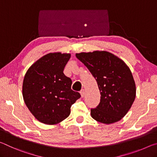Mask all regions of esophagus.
Returning a JSON list of instances; mask_svg holds the SVG:
<instances>
[{"mask_svg":"<svg viewBox=\"0 0 157 157\" xmlns=\"http://www.w3.org/2000/svg\"><path fill=\"white\" fill-rule=\"evenodd\" d=\"M80 93H81V97H83L85 96V90L84 89H82L80 91Z\"/></svg>","mask_w":157,"mask_h":157,"instance_id":"obj_1","label":"esophagus"}]
</instances>
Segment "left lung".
Returning a JSON list of instances; mask_svg holds the SVG:
<instances>
[{"label":"left lung","instance_id":"left-lung-1","mask_svg":"<svg viewBox=\"0 0 157 157\" xmlns=\"http://www.w3.org/2000/svg\"><path fill=\"white\" fill-rule=\"evenodd\" d=\"M76 58L96 79L100 102L91 109L93 119L111 124L127 113L136 97V85L132 74L124 61L107 51L76 53Z\"/></svg>","mask_w":157,"mask_h":157}]
</instances>
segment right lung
I'll return each mask as SVG.
<instances>
[{
  "instance_id": "add662e5",
  "label": "right lung",
  "mask_w": 157,
  "mask_h": 157,
  "mask_svg": "<svg viewBox=\"0 0 157 157\" xmlns=\"http://www.w3.org/2000/svg\"><path fill=\"white\" fill-rule=\"evenodd\" d=\"M71 55L50 53L28 69L23 83V97L40 122L56 124L70 114L71 105L81 97L71 89V78L63 73Z\"/></svg>"
}]
</instances>
